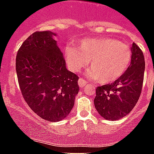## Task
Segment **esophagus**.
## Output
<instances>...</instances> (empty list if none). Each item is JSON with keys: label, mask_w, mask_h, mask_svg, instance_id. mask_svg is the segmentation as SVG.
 <instances>
[{"label": "esophagus", "mask_w": 154, "mask_h": 154, "mask_svg": "<svg viewBox=\"0 0 154 154\" xmlns=\"http://www.w3.org/2000/svg\"><path fill=\"white\" fill-rule=\"evenodd\" d=\"M87 84V81H85V80L82 79V78H80L79 81H78V85H79L81 88H83L84 86H85Z\"/></svg>", "instance_id": "34e87169"}]
</instances>
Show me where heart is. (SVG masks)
Wrapping results in <instances>:
<instances>
[{"mask_svg":"<svg viewBox=\"0 0 154 154\" xmlns=\"http://www.w3.org/2000/svg\"><path fill=\"white\" fill-rule=\"evenodd\" d=\"M66 59L72 70L80 72L89 61L88 75L101 84L113 82L124 74L131 60L128 45L109 37L77 41V48L67 46Z\"/></svg>","mask_w":154,"mask_h":154,"instance_id":"obj_1","label":"heart"}]
</instances>
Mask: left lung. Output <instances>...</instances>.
<instances>
[{
  "label": "left lung",
  "mask_w": 154,
  "mask_h": 154,
  "mask_svg": "<svg viewBox=\"0 0 154 154\" xmlns=\"http://www.w3.org/2000/svg\"><path fill=\"white\" fill-rule=\"evenodd\" d=\"M131 64L120 78L96 88L95 109L103 118L116 121L128 114L140 97L143 84L145 59L135 43L131 47Z\"/></svg>",
  "instance_id": "left-lung-1"
}]
</instances>
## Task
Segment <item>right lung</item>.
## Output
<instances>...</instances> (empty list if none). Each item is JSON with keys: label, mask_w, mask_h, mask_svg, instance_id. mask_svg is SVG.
<instances>
[{"label": "right lung", "mask_w": 154, "mask_h": 154, "mask_svg": "<svg viewBox=\"0 0 154 154\" xmlns=\"http://www.w3.org/2000/svg\"><path fill=\"white\" fill-rule=\"evenodd\" d=\"M55 35L50 31L31 34L19 48L15 62L25 101L40 117L52 122L69 115L79 91V77L67 70Z\"/></svg>", "instance_id": "obj_1"}]
</instances>
